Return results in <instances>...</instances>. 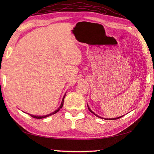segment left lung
Listing matches in <instances>:
<instances>
[{"label":"left lung","mask_w":154,"mask_h":154,"mask_svg":"<svg viewBox=\"0 0 154 154\" xmlns=\"http://www.w3.org/2000/svg\"><path fill=\"white\" fill-rule=\"evenodd\" d=\"M87 107H88V109H89V111L90 112H91V113H93V114H94V115H95L96 116H97V117H99V118H100V119H105V120H116V119H120V118H121V117H122L123 116H124V115H123V116H119V117H117V118H113V119H106V118H103V117H100V116H98V115H97V114L94 113V112H93L92 110H91V109L89 107V105H88L87 104Z\"/></svg>","instance_id":"8db88e82"}]
</instances>
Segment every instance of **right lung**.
I'll list each match as a JSON object with an SVG mask.
<instances>
[{"mask_svg": "<svg viewBox=\"0 0 154 154\" xmlns=\"http://www.w3.org/2000/svg\"><path fill=\"white\" fill-rule=\"evenodd\" d=\"M65 94H66V93H65V94H64L63 99H62V101H61V104H60V106L56 110H55L54 112H51V113L49 114H47V115H44V116H35V115H33V114H29V115H30L31 116L33 117V118H34V119H44V118H46V117H48V116H50L52 115V114H55V113H57V112H58V111L60 110V109H61L62 106H63V101H64V98H65Z\"/></svg>", "mask_w": 154, "mask_h": 154, "instance_id": "1", "label": "right lung"}]
</instances>
